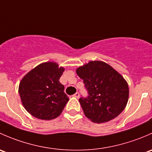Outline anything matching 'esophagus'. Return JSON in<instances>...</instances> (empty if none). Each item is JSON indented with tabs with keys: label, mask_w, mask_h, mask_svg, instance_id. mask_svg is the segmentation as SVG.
I'll use <instances>...</instances> for the list:
<instances>
[{
	"label": "esophagus",
	"mask_w": 152,
	"mask_h": 152,
	"mask_svg": "<svg viewBox=\"0 0 152 152\" xmlns=\"http://www.w3.org/2000/svg\"><path fill=\"white\" fill-rule=\"evenodd\" d=\"M73 96H75V97H76V98H79V96H80V94L78 93V92H76V93L74 95H73Z\"/></svg>",
	"instance_id": "34e87169"
}]
</instances>
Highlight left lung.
<instances>
[{"label":"left lung","instance_id":"obj_1","mask_svg":"<svg viewBox=\"0 0 152 152\" xmlns=\"http://www.w3.org/2000/svg\"><path fill=\"white\" fill-rule=\"evenodd\" d=\"M77 75L83 80L87 96L79 102L84 114L93 122H107L124 110L129 98L126 80L113 67L94 61L79 67Z\"/></svg>","mask_w":152,"mask_h":152}]
</instances>
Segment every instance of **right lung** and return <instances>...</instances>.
I'll use <instances>...</instances> for the list:
<instances>
[{
	"mask_svg": "<svg viewBox=\"0 0 152 152\" xmlns=\"http://www.w3.org/2000/svg\"><path fill=\"white\" fill-rule=\"evenodd\" d=\"M64 72L53 62L37 66L21 80L19 94L26 110L42 120L57 118L69 101L64 86L59 82Z\"/></svg>",
	"mask_w": 152,
	"mask_h": 152,
	"instance_id": "obj_1",
	"label": "right lung"
}]
</instances>
